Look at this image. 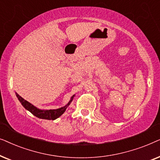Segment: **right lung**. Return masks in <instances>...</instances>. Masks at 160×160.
<instances>
[{"label":"right lung","mask_w":160,"mask_h":160,"mask_svg":"<svg viewBox=\"0 0 160 160\" xmlns=\"http://www.w3.org/2000/svg\"><path fill=\"white\" fill-rule=\"evenodd\" d=\"M16 95L17 98H18L19 101L22 105L24 108L27 109L28 111H29L30 113H32L34 116H36V117L39 118V119H48V120H54L58 119V117H60L63 113L65 112L66 110L67 107L69 106V104L71 103V102L73 100V97L71 98V100H70L68 103L64 107L58 108V109H54V110H41V109L37 108L36 107H35L33 105L30 103L29 102H28L27 100L23 99L21 96H19L18 94L16 93Z\"/></svg>","instance_id":"add662e5"}]
</instances>
